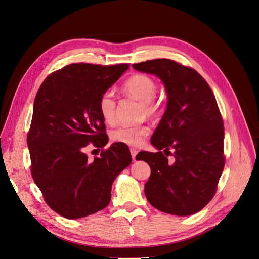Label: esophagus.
Here are the masks:
<instances>
[{
  "mask_svg": "<svg viewBox=\"0 0 259 259\" xmlns=\"http://www.w3.org/2000/svg\"><path fill=\"white\" fill-rule=\"evenodd\" d=\"M130 153H131V156H132V159L135 160V157H136V154L139 153V151H137L136 149H130Z\"/></svg>",
  "mask_w": 259,
  "mask_h": 259,
  "instance_id": "obj_1",
  "label": "esophagus"
}]
</instances>
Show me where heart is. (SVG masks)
<instances>
[{
  "label": "heart",
  "instance_id": "b5f03b06",
  "mask_svg": "<svg viewBox=\"0 0 259 259\" xmlns=\"http://www.w3.org/2000/svg\"><path fill=\"white\" fill-rule=\"evenodd\" d=\"M122 90L127 95L142 102L143 112L150 118L158 119L163 115L164 107L162 101L155 98L157 93V83L152 77L146 74H134L129 77L122 85ZM99 111L102 118L107 124L114 122L115 101L113 93L106 91L100 97ZM150 128L146 125L140 126H120L113 129L110 139L114 143H120L131 147H141L148 135Z\"/></svg>",
  "mask_w": 259,
  "mask_h": 259
}]
</instances>
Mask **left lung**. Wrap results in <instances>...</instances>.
I'll list each match as a JSON object with an SVG mask.
<instances>
[{"label": "left lung", "mask_w": 259, "mask_h": 259, "mask_svg": "<svg viewBox=\"0 0 259 259\" xmlns=\"http://www.w3.org/2000/svg\"><path fill=\"white\" fill-rule=\"evenodd\" d=\"M135 70L154 74L163 82L167 107L151 144L159 151L140 152L151 175L145 195L153 207L168 214L191 215L217 193L225 165L224 123L208 83L193 67L170 59L134 63ZM174 149L170 164L161 151Z\"/></svg>", "instance_id": "left-lung-1"}]
</instances>
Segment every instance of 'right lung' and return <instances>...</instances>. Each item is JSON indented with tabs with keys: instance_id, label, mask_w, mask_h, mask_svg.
<instances>
[{
	"instance_id": "right-lung-1",
	"label": "right lung",
	"mask_w": 259,
	"mask_h": 259,
	"mask_svg": "<svg viewBox=\"0 0 259 259\" xmlns=\"http://www.w3.org/2000/svg\"><path fill=\"white\" fill-rule=\"evenodd\" d=\"M129 68L128 63H72L50 74L34 100L27 135L31 175L49 207L66 219L105 208L116 176L132 161L128 147L108 136L99 100ZM101 149L90 160L88 146Z\"/></svg>"
}]
</instances>
